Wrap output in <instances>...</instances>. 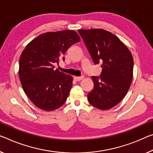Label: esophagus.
<instances>
[{
  "instance_id": "obj_1",
  "label": "esophagus",
  "mask_w": 153,
  "mask_h": 153,
  "mask_svg": "<svg viewBox=\"0 0 153 153\" xmlns=\"http://www.w3.org/2000/svg\"><path fill=\"white\" fill-rule=\"evenodd\" d=\"M83 79V76H74V81H79Z\"/></svg>"
}]
</instances>
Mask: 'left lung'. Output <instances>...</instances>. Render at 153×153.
<instances>
[{
    "label": "left lung",
    "instance_id": "obj_1",
    "mask_svg": "<svg viewBox=\"0 0 153 153\" xmlns=\"http://www.w3.org/2000/svg\"><path fill=\"white\" fill-rule=\"evenodd\" d=\"M94 64L102 63L100 76H92L89 102L100 110L116 106L126 95L133 79V59L127 47L112 33L101 29H79Z\"/></svg>",
    "mask_w": 153,
    "mask_h": 153
}]
</instances>
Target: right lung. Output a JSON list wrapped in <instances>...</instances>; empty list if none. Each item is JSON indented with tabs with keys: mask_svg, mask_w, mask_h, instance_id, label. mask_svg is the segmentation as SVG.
<instances>
[{
	"mask_svg": "<svg viewBox=\"0 0 153 153\" xmlns=\"http://www.w3.org/2000/svg\"><path fill=\"white\" fill-rule=\"evenodd\" d=\"M81 39L74 30L47 32L27 44L19 61V78L25 93L39 109L53 111L66 100L72 77L54 70L66 51Z\"/></svg>",
	"mask_w": 153,
	"mask_h": 153,
	"instance_id": "right-lung-1",
	"label": "right lung"
}]
</instances>
